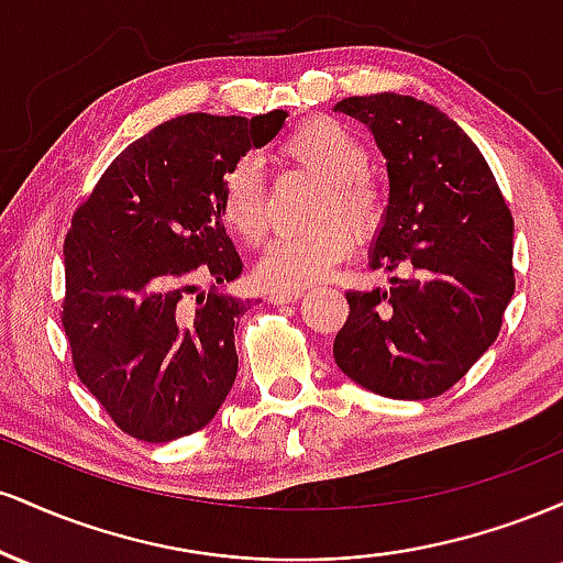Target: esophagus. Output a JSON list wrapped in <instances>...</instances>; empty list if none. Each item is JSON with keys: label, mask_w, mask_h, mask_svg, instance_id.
<instances>
[{"label": "esophagus", "mask_w": 563, "mask_h": 563, "mask_svg": "<svg viewBox=\"0 0 563 563\" xmlns=\"http://www.w3.org/2000/svg\"><path fill=\"white\" fill-rule=\"evenodd\" d=\"M301 294H303L301 288H294V290H273V294H269V301H273V303H290V301L301 299Z\"/></svg>", "instance_id": "obj_1"}]
</instances>
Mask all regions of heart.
Returning a JSON list of instances; mask_svg holds the SVG:
<instances>
[{"label":"heart","instance_id":"heart-1","mask_svg":"<svg viewBox=\"0 0 563 563\" xmlns=\"http://www.w3.org/2000/svg\"><path fill=\"white\" fill-rule=\"evenodd\" d=\"M280 158L322 179L314 219L318 230L280 235L264 249L254 280L269 290H294L320 280L352 251V232L367 238L386 214V192L367 166V147L346 124L314 115L294 126L280 142ZM217 209L238 241L256 245L269 230V198L262 169L241 158L222 174Z\"/></svg>","mask_w":563,"mask_h":563}]
</instances>
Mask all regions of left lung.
Returning <instances> with one entry per match:
<instances>
[{
    "instance_id": "1",
    "label": "left lung",
    "mask_w": 563,
    "mask_h": 563,
    "mask_svg": "<svg viewBox=\"0 0 563 563\" xmlns=\"http://www.w3.org/2000/svg\"><path fill=\"white\" fill-rule=\"evenodd\" d=\"M335 111L371 129L389 172L371 267L410 273L386 290H346L335 365L380 397H439L500 333L516 288L514 217L479 147L429 102L380 92Z\"/></svg>"
}]
</instances>
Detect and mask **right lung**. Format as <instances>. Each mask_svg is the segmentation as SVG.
Masks as SVG:
<instances>
[{"label":"right lung","mask_w":563,"mask_h":563,"mask_svg":"<svg viewBox=\"0 0 563 563\" xmlns=\"http://www.w3.org/2000/svg\"><path fill=\"white\" fill-rule=\"evenodd\" d=\"M286 115L164 121L121 151L74 211L60 320L76 376L129 437L196 434L235 384L245 301L217 286L243 264L219 217V183ZM196 279L216 288L198 295Z\"/></svg>","instance_id":"obj_1"}]
</instances>
